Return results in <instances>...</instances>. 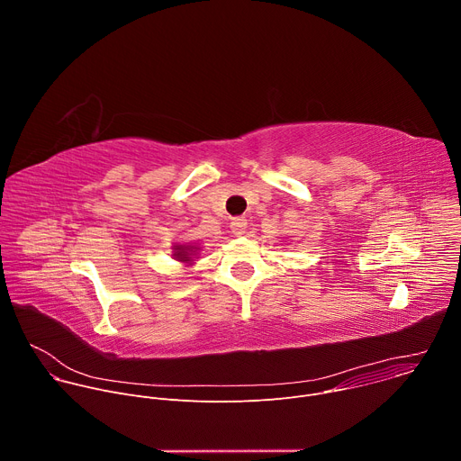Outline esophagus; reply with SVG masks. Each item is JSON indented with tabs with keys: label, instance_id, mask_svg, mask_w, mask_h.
Returning a JSON list of instances; mask_svg holds the SVG:
<instances>
[{
	"label": "esophagus",
	"instance_id": "esophagus-1",
	"mask_svg": "<svg viewBox=\"0 0 461 461\" xmlns=\"http://www.w3.org/2000/svg\"><path fill=\"white\" fill-rule=\"evenodd\" d=\"M246 228H248V222L244 217H237L231 221V233L235 237H242L246 233Z\"/></svg>",
	"mask_w": 461,
	"mask_h": 461
}]
</instances>
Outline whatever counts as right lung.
Segmentation results:
<instances>
[{
  "label": "right lung",
  "instance_id": "add662e5",
  "mask_svg": "<svg viewBox=\"0 0 461 461\" xmlns=\"http://www.w3.org/2000/svg\"><path fill=\"white\" fill-rule=\"evenodd\" d=\"M173 258L184 262L185 267H191L193 260L199 255L201 246L199 244H175L173 248Z\"/></svg>",
  "mask_w": 461,
  "mask_h": 461
}]
</instances>
